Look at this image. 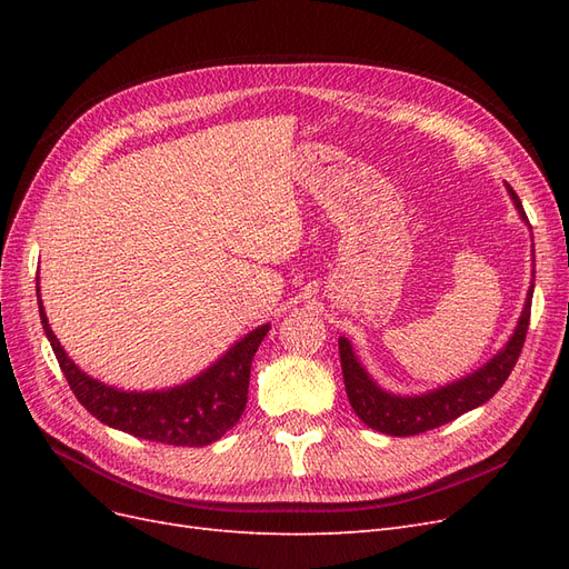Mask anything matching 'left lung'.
Wrapping results in <instances>:
<instances>
[{
  "label": "left lung",
  "mask_w": 569,
  "mask_h": 569,
  "mask_svg": "<svg viewBox=\"0 0 569 569\" xmlns=\"http://www.w3.org/2000/svg\"><path fill=\"white\" fill-rule=\"evenodd\" d=\"M506 187L515 209H518L520 218L529 226L520 197L515 194V189L510 184ZM531 295H533V282L527 291L522 316L518 327H515L510 341L489 360L485 368L462 377L458 382H451L446 387H439L437 391H427L420 396H396L377 387L372 377L366 372V368L358 363V358L351 349V341L339 337L343 387H347V396L351 401V408L356 410V416L382 435L412 437V435L427 432V429L451 422L460 418L462 412L487 403L491 396L506 385L508 375L512 372L515 363H518V358L522 353L527 327H529V313H531Z\"/></svg>",
  "instance_id": "left-lung-1"
}]
</instances>
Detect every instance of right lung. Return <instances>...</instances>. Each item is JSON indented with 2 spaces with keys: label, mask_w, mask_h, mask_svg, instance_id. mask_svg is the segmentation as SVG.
Listing matches in <instances>:
<instances>
[{
  "label": "right lung",
  "mask_w": 569,
  "mask_h": 569,
  "mask_svg": "<svg viewBox=\"0 0 569 569\" xmlns=\"http://www.w3.org/2000/svg\"><path fill=\"white\" fill-rule=\"evenodd\" d=\"M40 320L59 368L76 399L88 412L120 432L170 446H209L237 425L247 408L251 360L270 325L256 327L244 339L206 368L194 380L161 391H123L84 375L59 343L47 322L40 287Z\"/></svg>",
  "instance_id": "1"
}]
</instances>
